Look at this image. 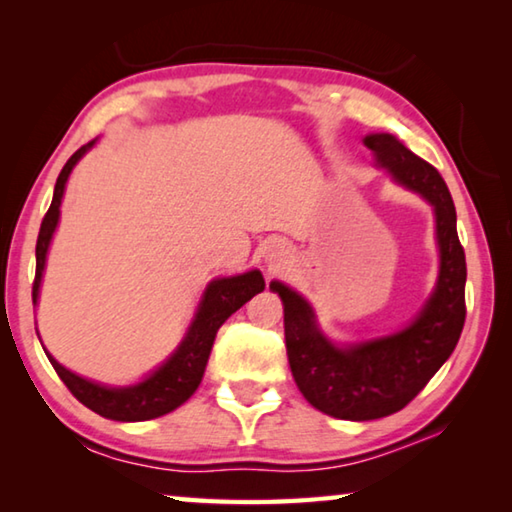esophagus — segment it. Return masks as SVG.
Masks as SVG:
<instances>
[{
	"mask_svg": "<svg viewBox=\"0 0 512 512\" xmlns=\"http://www.w3.org/2000/svg\"><path fill=\"white\" fill-rule=\"evenodd\" d=\"M289 246L282 244V241H268V246L264 250V262L271 271H280L289 264Z\"/></svg>",
	"mask_w": 512,
	"mask_h": 512,
	"instance_id": "34e87169",
	"label": "esophagus"
}]
</instances>
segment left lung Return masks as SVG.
<instances>
[{
  "mask_svg": "<svg viewBox=\"0 0 512 512\" xmlns=\"http://www.w3.org/2000/svg\"><path fill=\"white\" fill-rule=\"evenodd\" d=\"M363 144L397 185L433 207L438 280L411 323L375 339L334 343L316 311L289 284L268 287L284 305V339L293 379L314 409L339 420H377L404 409L454 352L465 323V253L456 232L452 194L429 162L391 133H370Z\"/></svg>",
  "mask_w": 512,
  "mask_h": 512,
  "instance_id": "1",
  "label": "left lung"
}]
</instances>
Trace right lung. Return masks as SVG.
<instances>
[{"label": "right lung", "mask_w": 512, "mask_h": 512, "mask_svg": "<svg viewBox=\"0 0 512 512\" xmlns=\"http://www.w3.org/2000/svg\"><path fill=\"white\" fill-rule=\"evenodd\" d=\"M94 142L97 140L81 146V149L67 160L56 180L54 198H51L49 210L45 214V219H42L36 244L33 305H38L40 298L42 273H45L51 239H54V232L60 221V203H63L69 173H72V169L79 164L83 155L92 149ZM264 287V277L257 268L230 277H216V280H212L205 287L201 302H198L196 307V314L187 327L183 341L178 343V348L173 350L158 368L151 370L142 381H137V384L131 386H106L99 384V381L85 379L81 375H76V372L67 370L65 366H60L47 350L45 354L51 361V366L58 372V377L65 381V386L72 391L76 400L88 406L94 413L117 422H144L160 418V415L176 411L180 404H185L189 397L196 393V388L203 379L207 359H210L214 336L219 332V327L235 314L239 307H244L255 293H262Z\"/></svg>", "instance_id": "obj_1"}]
</instances>
